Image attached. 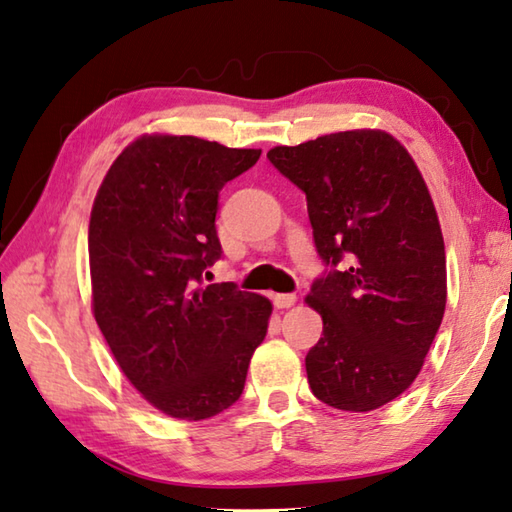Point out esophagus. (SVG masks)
I'll list each match as a JSON object with an SVG mask.
<instances>
[{"instance_id":"34e87169","label":"esophagus","mask_w":512,"mask_h":512,"mask_svg":"<svg viewBox=\"0 0 512 512\" xmlns=\"http://www.w3.org/2000/svg\"><path fill=\"white\" fill-rule=\"evenodd\" d=\"M297 302V297L293 293H275L273 295V304L277 309H288V306H293Z\"/></svg>"}]
</instances>
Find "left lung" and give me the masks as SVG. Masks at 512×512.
<instances>
[{"label": "left lung", "mask_w": 512, "mask_h": 512, "mask_svg": "<svg viewBox=\"0 0 512 512\" xmlns=\"http://www.w3.org/2000/svg\"><path fill=\"white\" fill-rule=\"evenodd\" d=\"M306 194L327 266L306 304L322 338L306 378L322 403L371 412L414 383L445 311V246L427 185L394 136L353 129L266 154Z\"/></svg>", "instance_id": "left-lung-1"}]
</instances>
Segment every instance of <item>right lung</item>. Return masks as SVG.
<instances>
[{"mask_svg":"<svg viewBox=\"0 0 512 512\" xmlns=\"http://www.w3.org/2000/svg\"><path fill=\"white\" fill-rule=\"evenodd\" d=\"M259 154L197 136H141L96 194V322L129 383L167 416L203 421L235 405L266 336V297L235 282L203 284L221 259L219 192Z\"/></svg>","mask_w":512,"mask_h":512,"instance_id":"1","label":"right lung"}]
</instances>
